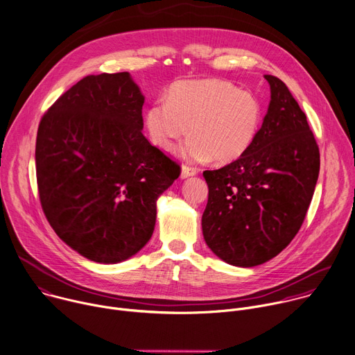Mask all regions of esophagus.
<instances>
[{
	"label": "esophagus",
	"instance_id": "esophagus-1",
	"mask_svg": "<svg viewBox=\"0 0 355 355\" xmlns=\"http://www.w3.org/2000/svg\"><path fill=\"white\" fill-rule=\"evenodd\" d=\"M198 174V170L193 168V167H189V166H182L181 167V178H188V177H192V175H196Z\"/></svg>",
	"mask_w": 355,
	"mask_h": 355
}]
</instances>
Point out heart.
I'll return each mask as SVG.
<instances>
[{"mask_svg":"<svg viewBox=\"0 0 355 355\" xmlns=\"http://www.w3.org/2000/svg\"><path fill=\"white\" fill-rule=\"evenodd\" d=\"M262 124L258 97L223 79L181 80L167 100H156L145 112L150 141L162 150H174L188 134L181 155L189 162L213 159L230 163L254 144Z\"/></svg>","mask_w":355,"mask_h":355,"instance_id":"heart-1","label":"heart"}]
</instances>
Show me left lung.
I'll use <instances>...</instances> for the list:
<instances>
[{"label":"left lung","instance_id":"obj_1","mask_svg":"<svg viewBox=\"0 0 355 355\" xmlns=\"http://www.w3.org/2000/svg\"><path fill=\"white\" fill-rule=\"evenodd\" d=\"M270 103L252 146L237 160L206 170L202 231L221 261L241 268L279 255L297 235L319 175V148L306 115L283 80L265 75Z\"/></svg>","mask_w":355,"mask_h":355}]
</instances>
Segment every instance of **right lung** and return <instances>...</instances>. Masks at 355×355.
Listing matches in <instances>:
<instances>
[{"instance_id": "right-lung-1", "label": "right lung", "mask_w": 355, "mask_h": 355, "mask_svg": "<svg viewBox=\"0 0 355 355\" xmlns=\"http://www.w3.org/2000/svg\"><path fill=\"white\" fill-rule=\"evenodd\" d=\"M145 97L128 72L89 75L43 115L36 177L58 237L98 263L123 262L150 240L157 198L180 166L144 137Z\"/></svg>"}]
</instances>
